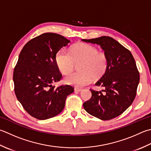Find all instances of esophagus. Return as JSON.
Here are the masks:
<instances>
[{
  "mask_svg": "<svg viewBox=\"0 0 151 151\" xmlns=\"http://www.w3.org/2000/svg\"><path fill=\"white\" fill-rule=\"evenodd\" d=\"M82 90L81 88H75V91H78V92H80V91H81Z\"/></svg>",
  "mask_w": 151,
  "mask_h": 151,
  "instance_id": "34e87169",
  "label": "esophagus"
}]
</instances>
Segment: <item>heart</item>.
Here are the masks:
<instances>
[{
	"label": "heart",
	"mask_w": 151,
	"mask_h": 151,
	"mask_svg": "<svg viewBox=\"0 0 151 151\" xmlns=\"http://www.w3.org/2000/svg\"><path fill=\"white\" fill-rule=\"evenodd\" d=\"M80 61V71L68 75L65 78L66 84L82 87L89 84L94 79H98L105 73L108 67V58L105 53L99 52L90 44H81L75 46L70 53L62 48L57 53L56 62L60 71L67 75L73 71L75 63Z\"/></svg>",
	"instance_id": "heart-1"
}]
</instances>
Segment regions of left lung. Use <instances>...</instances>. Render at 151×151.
Masks as SVG:
<instances>
[{"mask_svg":"<svg viewBox=\"0 0 151 151\" xmlns=\"http://www.w3.org/2000/svg\"><path fill=\"white\" fill-rule=\"evenodd\" d=\"M82 40L98 44L108 58L107 69L96 83L104 90L91 89V97L84 103V108L102 120L113 119L122 114L136 96L140 77L135 60L129 50L110 37Z\"/></svg>","mask_w":151,"mask_h":151,"instance_id":"1","label":"left lung"}]
</instances>
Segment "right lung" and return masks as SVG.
Segmentation results:
<instances>
[{
  "label": "right lung",
  "instance_id": "add662e5",
  "mask_svg": "<svg viewBox=\"0 0 151 151\" xmlns=\"http://www.w3.org/2000/svg\"><path fill=\"white\" fill-rule=\"evenodd\" d=\"M70 40L60 35L46 32L32 38L23 46L14 68V91L23 109L38 120L52 118L63 110L67 96L74 88L52 83L62 75L56 54Z\"/></svg>",
  "mask_w": 151,
  "mask_h": 151
}]
</instances>
